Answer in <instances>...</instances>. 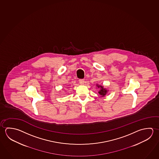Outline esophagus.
Returning <instances> with one entry per match:
<instances>
[{
	"label": "esophagus",
	"instance_id": "34e87169",
	"mask_svg": "<svg viewBox=\"0 0 159 159\" xmlns=\"http://www.w3.org/2000/svg\"><path fill=\"white\" fill-rule=\"evenodd\" d=\"M79 83L81 84V85H83L84 83V79H80L79 80Z\"/></svg>",
	"mask_w": 159,
	"mask_h": 159
}]
</instances>
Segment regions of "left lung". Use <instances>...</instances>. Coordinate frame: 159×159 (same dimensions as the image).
<instances>
[{
  "instance_id": "1",
  "label": "left lung",
  "mask_w": 159,
  "mask_h": 159,
  "mask_svg": "<svg viewBox=\"0 0 159 159\" xmlns=\"http://www.w3.org/2000/svg\"><path fill=\"white\" fill-rule=\"evenodd\" d=\"M99 86H98V88H99ZM100 88H101V90L99 92V94L100 95H102V97H104L106 94V93H107V90L106 89H104L102 86H100Z\"/></svg>"
}]
</instances>
